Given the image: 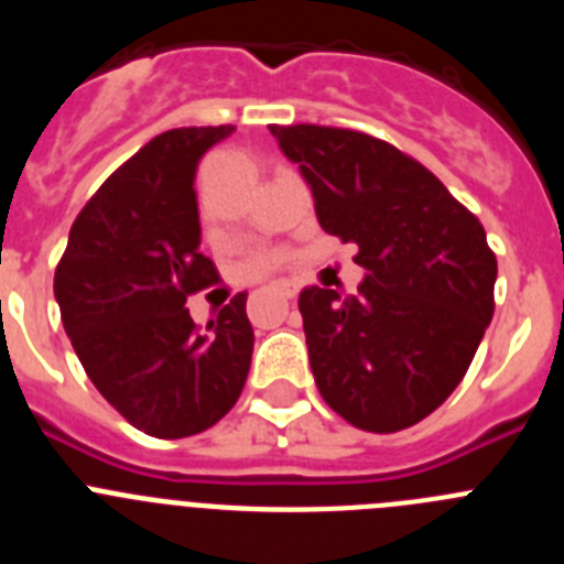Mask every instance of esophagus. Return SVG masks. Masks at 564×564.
Listing matches in <instances>:
<instances>
[{
  "mask_svg": "<svg viewBox=\"0 0 564 564\" xmlns=\"http://www.w3.org/2000/svg\"><path fill=\"white\" fill-rule=\"evenodd\" d=\"M279 293H282V296L285 299H296V288H279Z\"/></svg>",
  "mask_w": 564,
  "mask_h": 564,
  "instance_id": "esophagus-1",
  "label": "esophagus"
}]
</instances>
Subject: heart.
<instances>
[{
    "mask_svg": "<svg viewBox=\"0 0 564 564\" xmlns=\"http://www.w3.org/2000/svg\"><path fill=\"white\" fill-rule=\"evenodd\" d=\"M257 268H262V262H253V265H251V271H257Z\"/></svg>",
    "mask_w": 564,
    "mask_h": 564,
    "instance_id": "1",
    "label": "heart"
}]
</instances>
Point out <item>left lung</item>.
<instances>
[{"label": "left lung", "mask_w": 564, "mask_h": 564, "mask_svg": "<svg viewBox=\"0 0 564 564\" xmlns=\"http://www.w3.org/2000/svg\"><path fill=\"white\" fill-rule=\"evenodd\" d=\"M313 192L318 226L356 242V293H299L316 387L364 432L415 426L455 392L495 316L480 220L392 143L352 129L271 127Z\"/></svg>", "instance_id": "8db88e82"}]
</instances>
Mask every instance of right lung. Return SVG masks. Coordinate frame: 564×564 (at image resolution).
Returning <instances> with one entry per match:
<instances>
[{
	"label": "right lung",
	"instance_id": "right-lung-1",
	"mask_svg": "<svg viewBox=\"0 0 564 564\" xmlns=\"http://www.w3.org/2000/svg\"><path fill=\"white\" fill-rule=\"evenodd\" d=\"M234 127L158 134L107 177L69 228L53 291L78 361L134 430L163 441L220 421L246 387V293L197 330L186 296L217 282L200 253L194 174Z\"/></svg>",
	"mask_w": 564,
	"mask_h": 564
}]
</instances>
